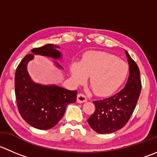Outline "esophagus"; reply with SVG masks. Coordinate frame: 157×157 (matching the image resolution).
Segmentation results:
<instances>
[{"label": "esophagus", "instance_id": "1", "mask_svg": "<svg viewBox=\"0 0 157 157\" xmlns=\"http://www.w3.org/2000/svg\"><path fill=\"white\" fill-rule=\"evenodd\" d=\"M86 100H87V99H86V97H85L83 94H79L78 95H77V102H78V103H84V102L86 101Z\"/></svg>", "mask_w": 157, "mask_h": 157}]
</instances>
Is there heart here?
I'll return each instance as SVG.
<instances>
[{
	"instance_id": "heart-1",
	"label": "heart",
	"mask_w": 157,
	"mask_h": 157,
	"mask_svg": "<svg viewBox=\"0 0 157 157\" xmlns=\"http://www.w3.org/2000/svg\"><path fill=\"white\" fill-rule=\"evenodd\" d=\"M128 64L117 56L106 52L85 54L81 62L71 65V75L76 83H83L90 76V83L96 95H109L119 87L128 74Z\"/></svg>"
}]
</instances>
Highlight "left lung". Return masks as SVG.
Instances as JSON below:
<instances>
[{
    "label": "left lung",
    "mask_w": 157,
    "mask_h": 157,
    "mask_svg": "<svg viewBox=\"0 0 157 157\" xmlns=\"http://www.w3.org/2000/svg\"><path fill=\"white\" fill-rule=\"evenodd\" d=\"M129 77L125 87L112 97L94 101L95 112L88 118L91 128L100 134H109L126 125L134 111L141 91L140 73L127 51Z\"/></svg>",
    "instance_id": "left-lung-1"
}]
</instances>
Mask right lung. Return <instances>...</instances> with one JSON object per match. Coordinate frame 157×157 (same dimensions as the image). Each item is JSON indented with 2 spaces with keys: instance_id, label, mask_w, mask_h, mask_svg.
Instances as JSON below:
<instances>
[{
  "instance_id": "1",
  "label": "right lung",
  "mask_w": 157,
  "mask_h": 157,
  "mask_svg": "<svg viewBox=\"0 0 157 157\" xmlns=\"http://www.w3.org/2000/svg\"><path fill=\"white\" fill-rule=\"evenodd\" d=\"M57 48L58 46L51 44L33 48L32 54L21 60L15 73V94L20 114L27 124L39 130L54 127L64 115L67 106L77 100V90H69L57 85L36 83L27 72V63L33 60L34 54L55 60L61 58L62 54ZM55 64L63 69L58 62Z\"/></svg>"
}]
</instances>
